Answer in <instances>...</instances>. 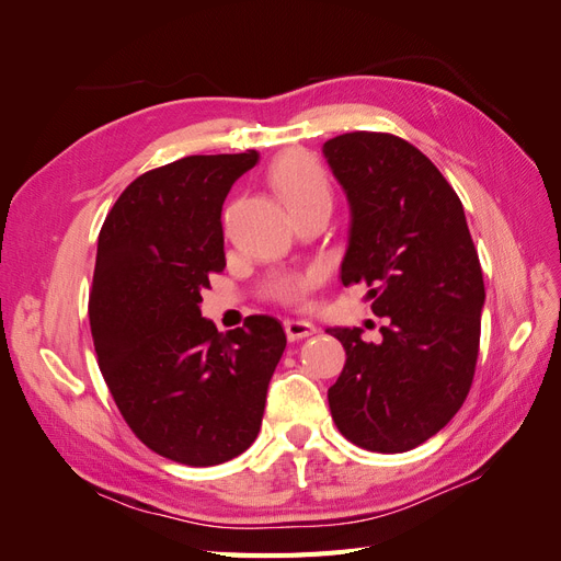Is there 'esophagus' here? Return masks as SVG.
Returning <instances> with one entry per match:
<instances>
[{
	"instance_id": "esophagus-1",
	"label": "esophagus",
	"mask_w": 561,
	"mask_h": 561,
	"mask_svg": "<svg viewBox=\"0 0 561 561\" xmlns=\"http://www.w3.org/2000/svg\"><path fill=\"white\" fill-rule=\"evenodd\" d=\"M313 332H316V325L309 320H297V318L285 320V334L290 342H297V339H304V336H311Z\"/></svg>"
}]
</instances>
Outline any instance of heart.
<instances>
[{
  "label": "heart",
  "mask_w": 561,
  "mask_h": 561,
  "mask_svg": "<svg viewBox=\"0 0 561 561\" xmlns=\"http://www.w3.org/2000/svg\"><path fill=\"white\" fill-rule=\"evenodd\" d=\"M268 178H271V184H274V190L278 192L280 201L285 203V208L290 213L318 206V203H328L330 206L332 194H330L325 173L320 171V165L316 161L299 154V151L280 157L274 165H271ZM309 283H311L309 278H301V276H283L271 283L268 295L285 304H297L304 299V295H307Z\"/></svg>",
  "instance_id": "1"
}]
</instances>
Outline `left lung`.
I'll use <instances>...</instances> for the list:
<instances>
[{"instance_id": "obj_1", "label": "left lung", "mask_w": 561, "mask_h": 561, "mask_svg": "<svg viewBox=\"0 0 561 561\" xmlns=\"http://www.w3.org/2000/svg\"><path fill=\"white\" fill-rule=\"evenodd\" d=\"M351 208L342 283H367L381 342L330 328L346 365L330 386L339 433L400 454L461 410L480 351L484 280L466 213L433 161L402 138L355 130L322 145Z\"/></svg>"}]
</instances>
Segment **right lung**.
Listing matches in <instances>:
<instances>
[{"label": "right lung", "instance_id": "right-lung-1", "mask_svg": "<svg viewBox=\"0 0 561 561\" xmlns=\"http://www.w3.org/2000/svg\"><path fill=\"white\" fill-rule=\"evenodd\" d=\"M260 161L184 157L133 180L98 236L89 318L98 365L130 431L171 461L217 466L260 433L283 325L250 316L227 334L201 316L225 271L222 206Z\"/></svg>", "mask_w": 561, "mask_h": 561}]
</instances>
